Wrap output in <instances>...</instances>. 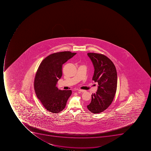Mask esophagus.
<instances>
[{
  "label": "esophagus",
  "instance_id": "34e87169",
  "mask_svg": "<svg viewBox=\"0 0 151 151\" xmlns=\"http://www.w3.org/2000/svg\"><path fill=\"white\" fill-rule=\"evenodd\" d=\"M79 91H80V92H82V93H83L84 91H86L85 90H78Z\"/></svg>",
  "mask_w": 151,
  "mask_h": 151
}]
</instances>
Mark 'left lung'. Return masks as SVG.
<instances>
[{
    "label": "left lung",
    "instance_id": "obj_1",
    "mask_svg": "<svg viewBox=\"0 0 151 151\" xmlns=\"http://www.w3.org/2000/svg\"><path fill=\"white\" fill-rule=\"evenodd\" d=\"M87 55L94 68L93 80L97 82L98 86L87 107L90 111L97 114L107 109L113 101L117 87V73L113 62L106 56L95 53Z\"/></svg>",
    "mask_w": 151,
    "mask_h": 151
}]
</instances>
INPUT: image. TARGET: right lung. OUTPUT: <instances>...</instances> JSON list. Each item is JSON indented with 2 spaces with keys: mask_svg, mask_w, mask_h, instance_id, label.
<instances>
[{
  "mask_svg": "<svg viewBox=\"0 0 151 151\" xmlns=\"http://www.w3.org/2000/svg\"><path fill=\"white\" fill-rule=\"evenodd\" d=\"M76 53L63 51L51 54L42 61L35 77L34 86L37 98L49 112L59 113L65 108L71 90H58L56 84L62 76L63 64Z\"/></svg>",
  "mask_w": 151,
  "mask_h": 151,
  "instance_id": "obj_1",
  "label": "right lung"
}]
</instances>
